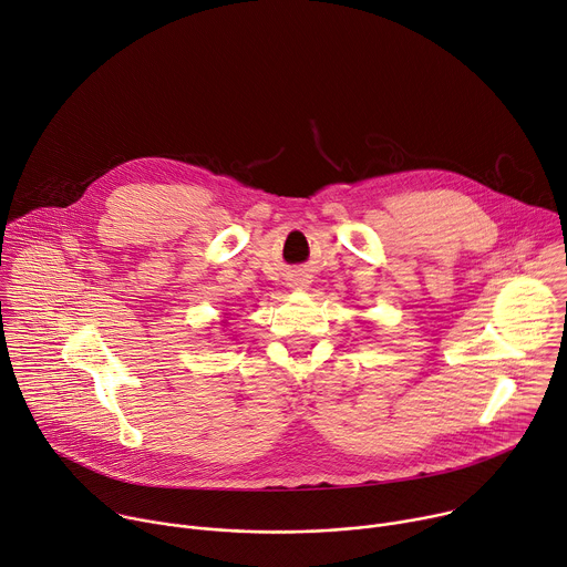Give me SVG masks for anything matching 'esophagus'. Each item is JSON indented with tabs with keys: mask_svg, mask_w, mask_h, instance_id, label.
<instances>
[{
	"mask_svg": "<svg viewBox=\"0 0 567 567\" xmlns=\"http://www.w3.org/2000/svg\"><path fill=\"white\" fill-rule=\"evenodd\" d=\"M310 276H307L305 271H293L291 276H289V287H293V289H307L310 287Z\"/></svg>",
	"mask_w": 567,
	"mask_h": 567,
	"instance_id": "34e87169",
	"label": "esophagus"
}]
</instances>
